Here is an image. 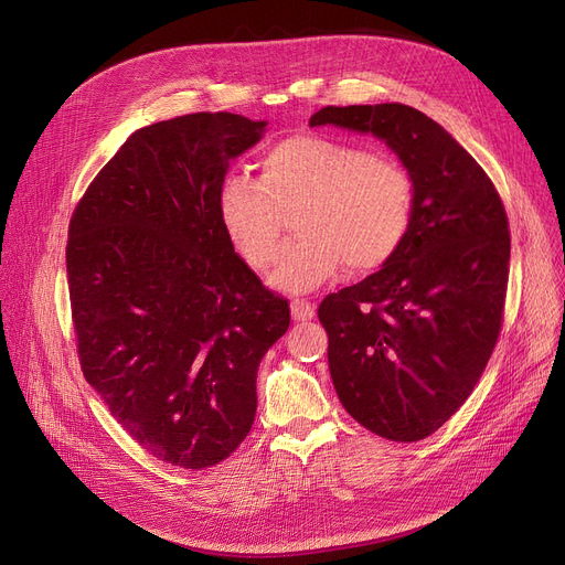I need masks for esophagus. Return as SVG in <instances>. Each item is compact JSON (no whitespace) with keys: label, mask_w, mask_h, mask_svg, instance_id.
I'll return each mask as SVG.
<instances>
[{"label":"esophagus","mask_w":565,"mask_h":565,"mask_svg":"<svg viewBox=\"0 0 565 565\" xmlns=\"http://www.w3.org/2000/svg\"><path fill=\"white\" fill-rule=\"evenodd\" d=\"M290 313H292V320H297V322L313 320L316 318V307L309 302V299H292Z\"/></svg>","instance_id":"esophagus-1"}]
</instances>
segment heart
Segmentation results:
<instances>
[{"label": "heart", "mask_w": 565, "mask_h": 565, "mask_svg": "<svg viewBox=\"0 0 565 565\" xmlns=\"http://www.w3.org/2000/svg\"><path fill=\"white\" fill-rule=\"evenodd\" d=\"M252 179L232 172L217 191L224 234L252 270H266L279 245L281 213L299 234L273 270L284 290H311L341 273H377L397 256L416 213L408 170L384 154L324 134H295L277 140Z\"/></svg>", "instance_id": "obj_1"}]
</instances>
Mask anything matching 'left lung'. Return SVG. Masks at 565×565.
<instances>
[{
    "label": "left lung",
    "instance_id": "1",
    "mask_svg": "<svg viewBox=\"0 0 565 565\" xmlns=\"http://www.w3.org/2000/svg\"><path fill=\"white\" fill-rule=\"evenodd\" d=\"M309 125L377 136L416 188L397 256L327 295L318 318L350 416L382 438L423 440L455 416L495 350L511 256L504 204L481 166L418 108L324 106Z\"/></svg>",
    "mask_w": 565,
    "mask_h": 565
}]
</instances>
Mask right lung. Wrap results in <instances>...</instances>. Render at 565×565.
Returning <instances> with one entry per match:
<instances>
[{
	"label": "right lung",
	"instance_id": "obj_1",
	"mask_svg": "<svg viewBox=\"0 0 565 565\" xmlns=\"http://www.w3.org/2000/svg\"><path fill=\"white\" fill-rule=\"evenodd\" d=\"M266 122L191 113L134 131L67 230V286L86 382L149 455L185 470L236 452L260 359L290 324L217 217L230 161Z\"/></svg>",
	"mask_w": 565,
	"mask_h": 565
}]
</instances>
